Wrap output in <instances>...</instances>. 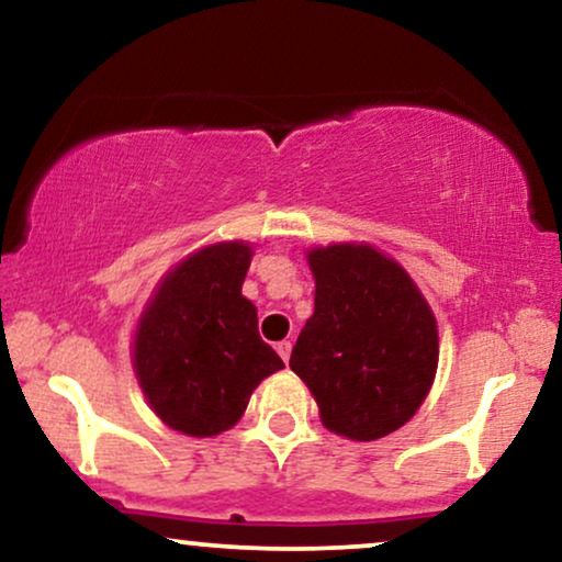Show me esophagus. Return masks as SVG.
Masks as SVG:
<instances>
[{
  "instance_id": "1",
  "label": "esophagus",
  "mask_w": 562,
  "mask_h": 562,
  "mask_svg": "<svg viewBox=\"0 0 562 562\" xmlns=\"http://www.w3.org/2000/svg\"><path fill=\"white\" fill-rule=\"evenodd\" d=\"M290 350H293V345H290L288 339H282V342H277V355H280V358L285 360V363L290 360Z\"/></svg>"
}]
</instances>
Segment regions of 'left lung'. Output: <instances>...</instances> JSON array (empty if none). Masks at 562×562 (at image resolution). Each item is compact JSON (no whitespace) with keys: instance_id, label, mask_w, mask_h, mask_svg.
<instances>
[{"instance_id":"obj_1","label":"left lung","mask_w":562,"mask_h":562,"mask_svg":"<svg viewBox=\"0 0 562 562\" xmlns=\"http://www.w3.org/2000/svg\"><path fill=\"white\" fill-rule=\"evenodd\" d=\"M314 316L290 355L337 436L375 440L420 409L438 368V326L409 274L368 244L308 251Z\"/></svg>"}]
</instances>
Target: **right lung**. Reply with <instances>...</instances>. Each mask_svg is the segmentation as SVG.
I'll return each mask as SVG.
<instances>
[{
  "instance_id": "right-lung-1",
  "label": "right lung",
  "mask_w": 562,
  "mask_h": 562,
  "mask_svg": "<svg viewBox=\"0 0 562 562\" xmlns=\"http://www.w3.org/2000/svg\"><path fill=\"white\" fill-rule=\"evenodd\" d=\"M251 246L212 244L162 277L134 334V373L168 428L210 438L233 428L261 379L285 363L240 295Z\"/></svg>"
}]
</instances>
